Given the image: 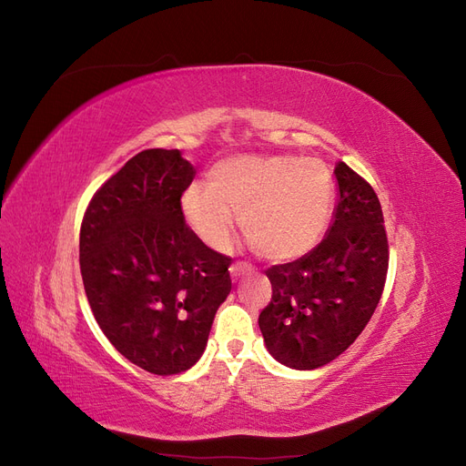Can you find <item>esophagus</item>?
I'll return each instance as SVG.
<instances>
[{
  "mask_svg": "<svg viewBox=\"0 0 466 466\" xmlns=\"http://www.w3.org/2000/svg\"><path fill=\"white\" fill-rule=\"evenodd\" d=\"M248 270H250V264H247V262H235V264L229 266V272H231L233 278H238V276L248 272Z\"/></svg>",
  "mask_w": 466,
  "mask_h": 466,
  "instance_id": "34e87169",
  "label": "esophagus"
}]
</instances>
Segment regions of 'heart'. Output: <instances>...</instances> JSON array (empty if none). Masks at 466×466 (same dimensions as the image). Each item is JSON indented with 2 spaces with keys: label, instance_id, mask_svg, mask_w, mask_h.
<instances>
[{
  "label": "heart",
  "instance_id": "1",
  "mask_svg": "<svg viewBox=\"0 0 466 466\" xmlns=\"http://www.w3.org/2000/svg\"><path fill=\"white\" fill-rule=\"evenodd\" d=\"M332 194V173L319 157L238 155L211 167L206 187L187 188L180 209L194 235L211 248L229 243L233 211H241V228L258 255L291 260L319 241Z\"/></svg>",
  "mask_w": 466,
  "mask_h": 466
}]
</instances>
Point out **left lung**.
<instances>
[{"instance_id": "left-lung-1", "label": "left lung", "mask_w": 466, "mask_h": 466, "mask_svg": "<svg viewBox=\"0 0 466 466\" xmlns=\"http://www.w3.org/2000/svg\"><path fill=\"white\" fill-rule=\"evenodd\" d=\"M338 204L322 241L301 258L268 268L272 299L258 317L266 348L293 370H317L346 351L383 295L389 241L368 180L334 168Z\"/></svg>"}]
</instances>
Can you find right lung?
I'll use <instances>...</instances> for the list:
<instances>
[{"mask_svg": "<svg viewBox=\"0 0 466 466\" xmlns=\"http://www.w3.org/2000/svg\"><path fill=\"white\" fill-rule=\"evenodd\" d=\"M196 168L178 149H146L98 188L79 231L83 288L98 327L155 375L187 371L231 291V258L185 223Z\"/></svg>", "mask_w": 466, "mask_h": 466, "instance_id": "obj_1", "label": "right lung"}]
</instances>
